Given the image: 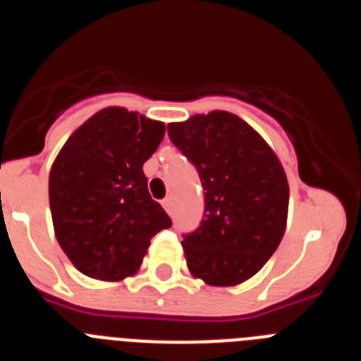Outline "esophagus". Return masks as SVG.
<instances>
[{
    "label": "esophagus",
    "instance_id": "esophagus-1",
    "mask_svg": "<svg viewBox=\"0 0 361 361\" xmlns=\"http://www.w3.org/2000/svg\"><path fill=\"white\" fill-rule=\"evenodd\" d=\"M162 208L166 209L168 215H173V199H171V197H166V199L162 200Z\"/></svg>",
    "mask_w": 361,
    "mask_h": 361
}]
</instances>
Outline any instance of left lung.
I'll return each mask as SVG.
<instances>
[{
	"label": "left lung",
	"mask_w": 361,
	"mask_h": 361,
	"mask_svg": "<svg viewBox=\"0 0 361 361\" xmlns=\"http://www.w3.org/2000/svg\"><path fill=\"white\" fill-rule=\"evenodd\" d=\"M204 188V220L183 240L191 276L215 288L250 280L276 251L288 224L289 184L262 135L235 114L215 110L168 124Z\"/></svg>",
	"instance_id": "1"
}]
</instances>
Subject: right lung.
Segmentation results:
<instances>
[{"instance_id": "add662e5", "label": "right lung", "mask_w": 361, "mask_h": 361, "mask_svg": "<svg viewBox=\"0 0 361 361\" xmlns=\"http://www.w3.org/2000/svg\"><path fill=\"white\" fill-rule=\"evenodd\" d=\"M164 132L161 121L108 106L57 153L49 175L54 231L82 275L103 282L133 276L153 235L171 226L142 171Z\"/></svg>"}]
</instances>
